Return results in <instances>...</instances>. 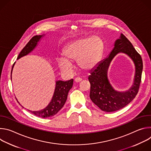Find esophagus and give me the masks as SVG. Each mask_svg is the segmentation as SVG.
Here are the masks:
<instances>
[{"instance_id": "esophagus-1", "label": "esophagus", "mask_w": 151, "mask_h": 151, "mask_svg": "<svg viewBox=\"0 0 151 151\" xmlns=\"http://www.w3.org/2000/svg\"><path fill=\"white\" fill-rule=\"evenodd\" d=\"M82 81V79L81 78H76L75 79V82H81Z\"/></svg>"}]
</instances>
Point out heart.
Here are the masks:
<instances>
[{
  "mask_svg": "<svg viewBox=\"0 0 151 151\" xmlns=\"http://www.w3.org/2000/svg\"><path fill=\"white\" fill-rule=\"evenodd\" d=\"M103 51V42L97 36L74 40L64 48V58L58 60V66L64 72L73 69L72 63L76 61L78 68L86 72L94 70L100 62Z\"/></svg>",
  "mask_w": 151,
  "mask_h": 151,
  "instance_id": "heart-1",
  "label": "heart"
}]
</instances>
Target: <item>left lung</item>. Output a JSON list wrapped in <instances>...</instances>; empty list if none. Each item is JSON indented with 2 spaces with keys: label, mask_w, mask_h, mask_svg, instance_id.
I'll return each instance as SVG.
<instances>
[{
  "label": "left lung",
  "mask_w": 151,
  "mask_h": 151,
  "mask_svg": "<svg viewBox=\"0 0 151 151\" xmlns=\"http://www.w3.org/2000/svg\"><path fill=\"white\" fill-rule=\"evenodd\" d=\"M114 47L106 58L91 71L88 80L91 84L90 97L91 101L104 112H111L119 110L130 103L137 95L143 70L140 55L132 43L122 34L114 42ZM119 53L127 55L134 62L135 76L131 87L125 91H118L111 84L108 78V69L114 57Z\"/></svg>",
  "instance_id": "obj_1"
}]
</instances>
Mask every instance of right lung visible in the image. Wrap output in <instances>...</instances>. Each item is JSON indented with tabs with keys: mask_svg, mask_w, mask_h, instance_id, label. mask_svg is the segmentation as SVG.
<instances>
[{
	"mask_svg": "<svg viewBox=\"0 0 151 151\" xmlns=\"http://www.w3.org/2000/svg\"><path fill=\"white\" fill-rule=\"evenodd\" d=\"M45 36V34H43L42 35H36L33 36L30 41L27 43V44L23 48L19 54L17 60L21 58L24 56H26L30 54L31 52H32L38 45V44L41 40V39ZM15 64V62L13 64L12 70L11 73V79L12 80V73L13 70V68L14 67V65ZM73 83V79H70L66 81H55V89L54 91L53 96L52 97L51 101L48 103V104L42 110L40 111H30L29 109H27L29 112L32 113V114L35 115V116L43 118H47L51 117L55 114H57L59 111L63 107L64 104H65L68 95L69 90L72 88ZM18 103L22 106V107L24 108V107L21 105L18 100L17 99ZM26 109V108H24Z\"/></svg>",
	"mask_w": 151,
	"mask_h": 151,
	"instance_id": "obj_1",
	"label": "right lung"
}]
</instances>
